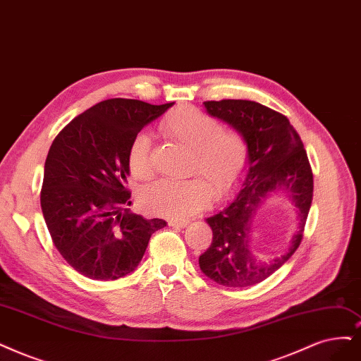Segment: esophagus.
<instances>
[{
    "label": "esophagus",
    "instance_id": "obj_1",
    "mask_svg": "<svg viewBox=\"0 0 361 361\" xmlns=\"http://www.w3.org/2000/svg\"><path fill=\"white\" fill-rule=\"evenodd\" d=\"M190 221L189 220H169L168 224L172 226V228H185Z\"/></svg>",
    "mask_w": 361,
    "mask_h": 361
}]
</instances>
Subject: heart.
I'll return each mask as SVG.
<instances>
[{"label": "heart", "mask_w": 361, "mask_h": 361, "mask_svg": "<svg viewBox=\"0 0 361 361\" xmlns=\"http://www.w3.org/2000/svg\"><path fill=\"white\" fill-rule=\"evenodd\" d=\"M160 132L190 150L188 172L204 181L192 177L159 180L147 185L141 192V205L152 214L169 219L189 217L207 207L211 193L212 197L221 199L244 177L250 159L248 144L243 133L223 129L216 117L195 106H178L162 120ZM128 165L135 178L144 180L152 176V144L144 133L132 140Z\"/></svg>", "instance_id": "b5f03b06"}]
</instances>
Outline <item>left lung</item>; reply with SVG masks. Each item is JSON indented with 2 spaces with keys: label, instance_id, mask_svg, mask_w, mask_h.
<instances>
[{
  "label": "left lung",
  "instance_id": "obj_1",
  "mask_svg": "<svg viewBox=\"0 0 361 361\" xmlns=\"http://www.w3.org/2000/svg\"><path fill=\"white\" fill-rule=\"evenodd\" d=\"M207 113L243 133L250 150L241 190L232 202L207 220L212 243L199 257V268L224 287H250L264 281L295 255L312 204L314 178L299 133L281 113L255 101L204 102ZM287 192L298 212L300 228L281 257L263 262L252 255V220L274 192Z\"/></svg>",
  "mask_w": 361,
  "mask_h": 361
}]
</instances>
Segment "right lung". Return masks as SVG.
<instances>
[{"mask_svg": "<svg viewBox=\"0 0 361 361\" xmlns=\"http://www.w3.org/2000/svg\"><path fill=\"white\" fill-rule=\"evenodd\" d=\"M172 105L106 99L73 118L51 142L39 201L53 244L78 274L98 281L129 275L150 236L166 226L125 205L129 145Z\"/></svg>", "mask_w": 361, "mask_h": 361, "instance_id": "right-lung-1", "label": "right lung"}]
</instances>
